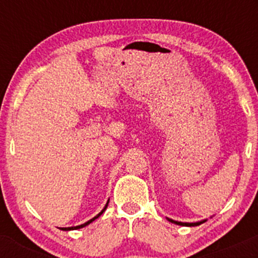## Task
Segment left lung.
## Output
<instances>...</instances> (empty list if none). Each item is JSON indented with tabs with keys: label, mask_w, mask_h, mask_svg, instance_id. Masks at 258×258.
<instances>
[{
	"label": "left lung",
	"mask_w": 258,
	"mask_h": 258,
	"mask_svg": "<svg viewBox=\"0 0 258 258\" xmlns=\"http://www.w3.org/2000/svg\"><path fill=\"white\" fill-rule=\"evenodd\" d=\"M166 218H167V220L170 221V222L175 223V225H179V226H187V227H194V226H199V225H201V223L206 222V221H207V220H201V221H197V222H178V221L171 220V218H168V217H166Z\"/></svg>",
	"instance_id": "8db88e82"
}]
</instances>
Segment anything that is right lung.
Listing matches in <instances>:
<instances>
[{
	"label": "right lung",
	"instance_id": "1",
	"mask_svg": "<svg viewBox=\"0 0 258 258\" xmlns=\"http://www.w3.org/2000/svg\"><path fill=\"white\" fill-rule=\"evenodd\" d=\"M108 201H110V200H108ZM108 201H107V204H106V206H105V207H103V210H102V211H101V212H100V213H98V215H96V216H95V217H93V218H91V220H90V221H87V222L82 223V225H80V226H75V227H62V228H61V230H63V231L79 230V228H82V227H85V226L90 225V223H91V222H93V221H95V220H96V218H98V217H100V216H101V215H102V213H103V212H105V210H106V209H107V206H108Z\"/></svg>",
	"mask_w": 258,
	"mask_h": 258
}]
</instances>
